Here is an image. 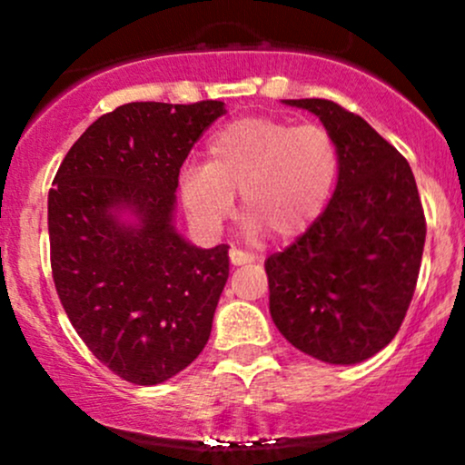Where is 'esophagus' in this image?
<instances>
[{"mask_svg":"<svg viewBox=\"0 0 465 465\" xmlns=\"http://www.w3.org/2000/svg\"><path fill=\"white\" fill-rule=\"evenodd\" d=\"M229 260H232L233 266H240V264L251 262V260H253V258H251L249 253H244V251L232 247V249H229Z\"/></svg>","mask_w":465,"mask_h":465,"instance_id":"34e87169","label":"esophagus"}]
</instances>
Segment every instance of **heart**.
<instances>
[{
    "instance_id": "1",
    "label": "heart",
    "mask_w": 465,
    "mask_h": 465,
    "mask_svg": "<svg viewBox=\"0 0 465 465\" xmlns=\"http://www.w3.org/2000/svg\"><path fill=\"white\" fill-rule=\"evenodd\" d=\"M205 154V165H190L179 181L181 203L203 232H216L232 216L240 192L249 232L291 242L322 214L339 174L328 129L275 117L229 122L210 137Z\"/></svg>"
}]
</instances>
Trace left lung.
<instances>
[{"label":"left lung","instance_id":"1","mask_svg":"<svg viewBox=\"0 0 465 465\" xmlns=\"http://www.w3.org/2000/svg\"><path fill=\"white\" fill-rule=\"evenodd\" d=\"M334 137L339 181L328 207L264 262L269 311L284 339L330 365H354L398 334L413 300L426 218L407 159L332 100H284Z\"/></svg>","mask_w":465,"mask_h":465}]
</instances>
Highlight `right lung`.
<instances>
[{
    "instance_id": "add662e5",
    "label": "right lung",
    "mask_w": 465,
    "mask_h": 465,
    "mask_svg": "<svg viewBox=\"0 0 465 465\" xmlns=\"http://www.w3.org/2000/svg\"><path fill=\"white\" fill-rule=\"evenodd\" d=\"M223 114L221 100L122 104L78 137L52 181L58 300L95 359L135 385L173 378L210 339L229 247H194L173 216L181 165Z\"/></svg>"
}]
</instances>
